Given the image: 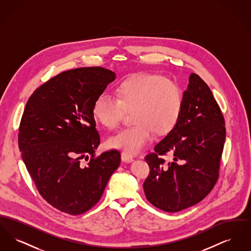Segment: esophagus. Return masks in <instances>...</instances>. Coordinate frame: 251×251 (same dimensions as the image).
<instances>
[{"instance_id":"obj_1","label":"esophagus","mask_w":251,"mask_h":251,"mask_svg":"<svg viewBox=\"0 0 251 251\" xmlns=\"http://www.w3.org/2000/svg\"><path fill=\"white\" fill-rule=\"evenodd\" d=\"M121 160L123 162H126V163H131L133 161V157L130 155V154H128V153H126V152H122L121 153Z\"/></svg>"}]
</instances>
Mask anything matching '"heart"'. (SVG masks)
I'll return each instance as SVG.
<instances>
[{
	"label": "heart",
	"instance_id": "1",
	"mask_svg": "<svg viewBox=\"0 0 251 251\" xmlns=\"http://www.w3.org/2000/svg\"><path fill=\"white\" fill-rule=\"evenodd\" d=\"M118 99L100 94L92 107L93 117L106 129L117 128L126 111L134 121L108 139L111 148L137 153L150 143L153 133L164 134L177 121L182 107V92L178 84L152 73H137L116 88Z\"/></svg>",
	"mask_w": 251,
	"mask_h": 251
}]
</instances>
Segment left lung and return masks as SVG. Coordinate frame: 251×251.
<instances>
[{"mask_svg": "<svg viewBox=\"0 0 251 251\" xmlns=\"http://www.w3.org/2000/svg\"><path fill=\"white\" fill-rule=\"evenodd\" d=\"M225 138L219 105L209 86L192 73L179 120L145 157L151 169L143 184L147 200L168 213L201 201L218 179ZM167 154L173 158L167 163L160 157Z\"/></svg>", "mask_w": 251, "mask_h": 251, "instance_id": "left-lung-1", "label": "left lung"}]
</instances>
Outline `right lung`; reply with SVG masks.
<instances>
[{
  "label": "right lung",
  "instance_id": "right-lung-1",
  "mask_svg": "<svg viewBox=\"0 0 251 251\" xmlns=\"http://www.w3.org/2000/svg\"><path fill=\"white\" fill-rule=\"evenodd\" d=\"M115 79L101 67L67 71L36 88L26 103L19 129L23 160L42 198L63 213L81 215L95 206L120 167L116 150L95 156L100 140L92 114L96 99Z\"/></svg>",
  "mask_w": 251,
  "mask_h": 251
}]
</instances>
